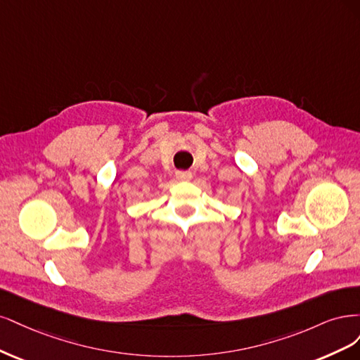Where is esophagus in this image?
<instances>
[{
    "instance_id": "obj_1",
    "label": "esophagus",
    "mask_w": 360,
    "mask_h": 360,
    "mask_svg": "<svg viewBox=\"0 0 360 360\" xmlns=\"http://www.w3.org/2000/svg\"><path fill=\"white\" fill-rule=\"evenodd\" d=\"M176 178L179 181H190L193 178V173L190 170H178L176 172Z\"/></svg>"
}]
</instances>
